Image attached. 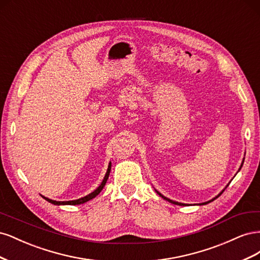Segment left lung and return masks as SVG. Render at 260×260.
<instances>
[{
	"label": "left lung",
	"instance_id": "1",
	"mask_svg": "<svg viewBox=\"0 0 260 260\" xmlns=\"http://www.w3.org/2000/svg\"><path fill=\"white\" fill-rule=\"evenodd\" d=\"M243 162H244V159H243V161H242V164H241V167L239 168V171L241 170V168H242V166H243ZM228 185H229V184H228ZM228 185H226V186H228ZM226 186H225V187L223 188V190H222L221 192H220V193H219V194H218V195L216 196V198H214V199H211V200H210V201H208V202H205V203H202V204H199V205H206V204H208V203H210V202H212V201H215L216 199H218V198H219V196H220V195H221V194L223 193V191L225 190V188H226ZM155 191H156V193H157V194H158L159 196H161V198H162L164 200H166V201H168V202H169V203H171V204H175V205H180V206H184V205H186V204H184V203H179V202H176V201H172V200H170V199L166 198V196H164V195H162L161 193H159V192H158V191H157V190H155Z\"/></svg>",
	"mask_w": 260,
	"mask_h": 260
}]
</instances>
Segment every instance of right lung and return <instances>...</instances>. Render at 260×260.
Returning a JSON list of instances; mask_svg holds the SVG:
<instances>
[{
	"label": "right lung",
	"mask_w": 260,
	"mask_h": 260,
	"mask_svg": "<svg viewBox=\"0 0 260 260\" xmlns=\"http://www.w3.org/2000/svg\"><path fill=\"white\" fill-rule=\"evenodd\" d=\"M111 169H112V162H109V164H108L107 171H106V174H105V176H104V179H103V181H102V183L98 186L96 190H94L92 193L83 196V198H81V199L74 200V201H66V202H57V201H53V200H51V199L45 198V196H43V195H41V196H42V198H43L45 201H48V202L51 203V204H54V205H58V206H59V205H80V204L89 202L90 200L94 199V198H95V196H98V195L101 193V191L103 190V187L105 186V184H106V182H107V179H108V177H109V172H111Z\"/></svg>",
	"instance_id": "right-lung-1"
}]
</instances>
